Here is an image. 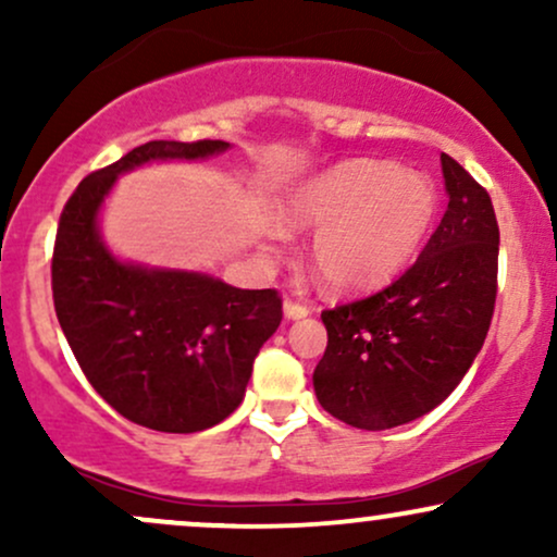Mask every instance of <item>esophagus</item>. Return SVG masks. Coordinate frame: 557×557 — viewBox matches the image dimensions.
<instances>
[{
    "instance_id": "34e87169",
    "label": "esophagus",
    "mask_w": 557,
    "mask_h": 557,
    "mask_svg": "<svg viewBox=\"0 0 557 557\" xmlns=\"http://www.w3.org/2000/svg\"><path fill=\"white\" fill-rule=\"evenodd\" d=\"M283 309H285L287 319H304L311 314V306L304 304V300H296V298H285Z\"/></svg>"
}]
</instances>
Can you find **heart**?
<instances>
[{
	"mask_svg": "<svg viewBox=\"0 0 557 557\" xmlns=\"http://www.w3.org/2000/svg\"><path fill=\"white\" fill-rule=\"evenodd\" d=\"M437 188L421 172L356 159L298 185L283 203L290 227H319L311 264L332 290L389 283L419 253L437 216Z\"/></svg>",
	"mask_w": 557,
	"mask_h": 557,
	"instance_id": "obj_1",
	"label": "heart"
}]
</instances>
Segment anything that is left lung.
<instances>
[{
	"label": "left lung",
	"instance_id": "left-lung-1",
	"mask_svg": "<svg viewBox=\"0 0 557 557\" xmlns=\"http://www.w3.org/2000/svg\"><path fill=\"white\" fill-rule=\"evenodd\" d=\"M450 201L419 259L374 296L322 311L314 369L322 408L359 430H389L440 406L482 350L497 298L500 230L492 198L443 154Z\"/></svg>",
	"mask_w": 557,
	"mask_h": 557
}]
</instances>
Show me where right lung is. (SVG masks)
I'll use <instances>...</instances> for the list:
<instances>
[{
  "label": "right lung",
  "instance_id": "obj_1",
  "mask_svg": "<svg viewBox=\"0 0 557 557\" xmlns=\"http://www.w3.org/2000/svg\"><path fill=\"white\" fill-rule=\"evenodd\" d=\"M225 149L209 138L136 146L83 177L57 227L52 296L73 356L120 417L157 432L209 430L240 406L259 348L283 322V298L274 287L123 264L101 243L96 214L120 172Z\"/></svg>",
  "mask_w": 557,
  "mask_h": 557
}]
</instances>
